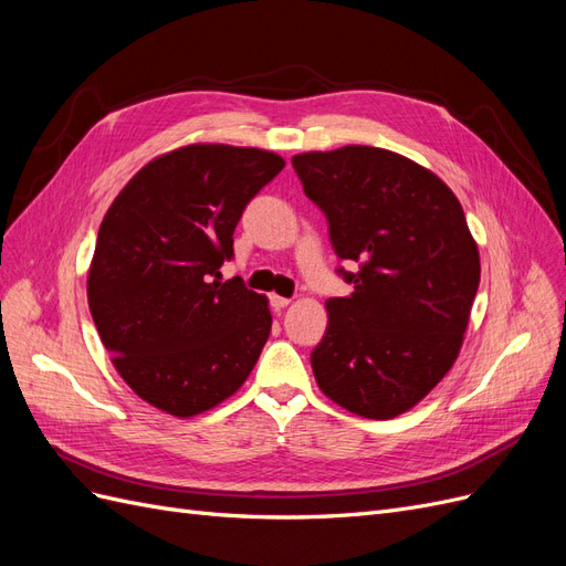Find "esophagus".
<instances>
[{
	"label": "esophagus",
	"mask_w": 566,
	"mask_h": 566,
	"mask_svg": "<svg viewBox=\"0 0 566 566\" xmlns=\"http://www.w3.org/2000/svg\"><path fill=\"white\" fill-rule=\"evenodd\" d=\"M269 302H271V306H273V310H276V312H281V310H285V306H287L290 302H293V300H287V297H281V295H271V297H269Z\"/></svg>",
	"instance_id": "34e87169"
}]
</instances>
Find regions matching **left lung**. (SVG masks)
Wrapping results in <instances>:
<instances>
[{"instance_id": "1", "label": "left lung", "mask_w": 566, "mask_h": 566, "mask_svg": "<svg viewBox=\"0 0 566 566\" xmlns=\"http://www.w3.org/2000/svg\"><path fill=\"white\" fill-rule=\"evenodd\" d=\"M295 172L328 217L354 293L325 302L312 352L325 397L370 420L420 403L460 354L479 287V248L451 188L430 169L375 146L310 150Z\"/></svg>"}]
</instances>
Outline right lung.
<instances>
[{"label": "right lung", "mask_w": 566, "mask_h": 566, "mask_svg": "<svg viewBox=\"0 0 566 566\" xmlns=\"http://www.w3.org/2000/svg\"><path fill=\"white\" fill-rule=\"evenodd\" d=\"M285 167L273 150L188 144L146 163L101 221L90 312L136 397L175 418L243 387L271 333L266 295L221 283L245 205Z\"/></svg>", "instance_id": "right-lung-1"}]
</instances>
